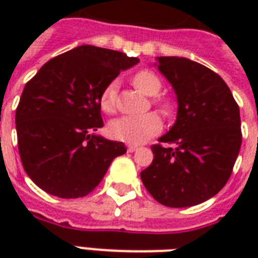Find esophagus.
Masks as SVG:
<instances>
[{
	"mask_svg": "<svg viewBox=\"0 0 258 258\" xmlns=\"http://www.w3.org/2000/svg\"><path fill=\"white\" fill-rule=\"evenodd\" d=\"M127 151H128L130 153H133V152L138 151V146H135V145H128V146H127Z\"/></svg>",
	"mask_w": 258,
	"mask_h": 258,
	"instance_id": "obj_1",
	"label": "esophagus"
}]
</instances>
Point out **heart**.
<instances>
[{
    "label": "heart",
    "mask_w": 258,
    "mask_h": 258,
    "mask_svg": "<svg viewBox=\"0 0 258 258\" xmlns=\"http://www.w3.org/2000/svg\"><path fill=\"white\" fill-rule=\"evenodd\" d=\"M135 87L146 95H157L162 90V80L155 72L141 70L135 74ZM117 80H113L103 88L99 96V106L103 112L113 113L117 105ZM159 105L164 113H168L173 107V103L168 99H160ZM162 130V120L156 113H146L141 116H123L113 120L109 124V134L112 138L131 145H140L159 134Z\"/></svg>",
    "instance_id": "obj_1"
}]
</instances>
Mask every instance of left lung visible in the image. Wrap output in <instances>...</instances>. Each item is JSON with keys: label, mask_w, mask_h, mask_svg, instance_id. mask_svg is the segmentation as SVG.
Returning <instances> with one entry per match:
<instances>
[{"label": "left lung", "mask_w": 258, "mask_h": 258, "mask_svg": "<svg viewBox=\"0 0 258 258\" xmlns=\"http://www.w3.org/2000/svg\"><path fill=\"white\" fill-rule=\"evenodd\" d=\"M156 64L173 85L178 112L171 130L152 145L153 160L141 179L167 207L199 205L232 174L242 144L239 106L225 81L203 64L177 56H160Z\"/></svg>", "instance_id": "obj_1"}]
</instances>
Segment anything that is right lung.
Instances as JSON below:
<instances>
[{
	"mask_svg": "<svg viewBox=\"0 0 258 258\" xmlns=\"http://www.w3.org/2000/svg\"><path fill=\"white\" fill-rule=\"evenodd\" d=\"M140 62L125 53L81 45L55 56L25 85L16 109L23 168L48 194L74 199L95 189L123 142L91 134L103 127L99 96L121 70Z\"/></svg>",
	"mask_w": 258,
	"mask_h": 258,
	"instance_id": "1",
	"label": "right lung"
}]
</instances>
